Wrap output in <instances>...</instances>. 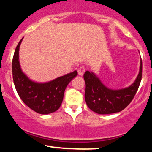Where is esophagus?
<instances>
[{
  "instance_id": "1",
  "label": "esophagus",
  "mask_w": 152,
  "mask_h": 152,
  "mask_svg": "<svg viewBox=\"0 0 152 152\" xmlns=\"http://www.w3.org/2000/svg\"><path fill=\"white\" fill-rule=\"evenodd\" d=\"M84 72H85V68L84 66H81V67H80L79 69H78V73H79V76H82L83 75H84Z\"/></svg>"
}]
</instances>
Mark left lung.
<instances>
[{
	"mask_svg": "<svg viewBox=\"0 0 152 152\" xmlns=\"http://www.w3.org/2000/svg\"><path fill=\"white\" fill-rule=\"evenodd\" d=\"M142 76V61L140 60L139 72L134 82L120 89L108 88L94 72L86 71L84 75L86 83L85 101L88 107L101 115L121 112L130 104L138 89Z\"/></svg>",
	"mask_w": 152,
	"mask_h": 152,
	"instance_id": "8db88e82",
	"label": "left lung"
}]
</instances>
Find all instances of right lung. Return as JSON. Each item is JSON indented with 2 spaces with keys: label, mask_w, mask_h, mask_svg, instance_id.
Segmentation results:
<instances>
[{
  "label": "right lung",
  "mask_w": 152,
  "mask_h": 152,
  "mask_svg": "<svg viewBox=\"0 0 152 152\" xmlns=\"http://www.w3.org/2000/svg\"><path fill=\"white\" fill-rule=\"evenodd\" d=\"M23 38L15 50L12 61L13 79L18 94L24 104L36 113L42 115L54 113L61 107L66 88L77 76V71H74L48 82L32 81L23 72L20 66L19 48Z\"/></svg>",
  "instance_id": "obj_1"
}]
</instances>
